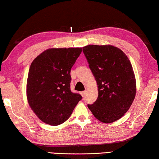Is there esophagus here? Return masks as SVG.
<instances>
[{
    "label": "esophagus",
    "instance_id": "34e87169",
    "mask_svg": "<svg viewBox=\"0 0 159 159\" xmlns=\"http://www.w3.org/2000/svg\"><path fill=\"white\" fill-rule=\"evenodd\" d=\"M85 93H86V92H85V91H84V92H80V95H81L83 97H84L85 95Z\"/></svg>",
    "mask_w": 159,
    "mask_h": 159
}]
</instances>
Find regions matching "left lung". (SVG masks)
<instances>
[{
    "instance_id": "obj_1",
    "label": "left lung",
    "mask_w": 159,
    "mask_h": 159,
    "mask_svg": "<svg viewBox=\"0 0 159 159\" xmlns=\"http://www.w3.org/2000/svg\"><path fill=\"white\" fill-rule=\"evenodd\" d=\"M83 51L98 90L96 101L88 108L101 122L120 120L136 95V79L130 60L122 50L111 45H88Z\"/></svg>"
}]
</instances>
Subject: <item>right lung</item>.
I'll list each match as a JSON object with an SVG mask.
<instances>
[{
    "instance_id": "right-lung-1",
    "label": "right lung",
    "mask_w": 159,
    "mask_h": 159,
    "mask_svg": "<svg viewBox=\"0 0 159 159\" xmlns=\"http://www.w3.org/2000/svg\"><path fill=\"white\" fill-rule=\"evenodd\" d=\"M81 52L82 48H49L31 63L26 97L30 107L43 122L51 126L65 122L82 99L70 90V70Z\"/></svg>"
}]
</instances>
